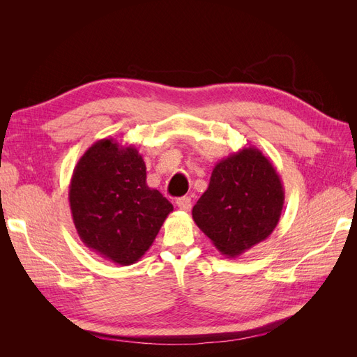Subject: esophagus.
Masks as SVG:
<instances>
[{
	"label": "esophagus",
	"instance_id": "1",
	"mask_svg": "<svg viewBox=\"0 0 357 357\" xmlns=\"http://www.w3.org/2000/svg\"><path fill=\"white\" fill-rule=\"evenodd\" d=\"M176 204H177L178 210H181V211H189V210L192 208V201H190L189 197H181V198H178V199L176 201Z\"/></svg>",
	"mask_w": 357,
	"mask_h": 357
}]
</instances>
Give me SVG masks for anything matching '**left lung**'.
<instances>
[{"label":"left lung","instance_id":"left-lung-1","mask_svg":"<svg viewBox=\"0 0 357 357\" xmlns=\"http://www.w3.org/2000/svg\"><path fill=\"white\" fill-rule=\"evenodd\" d=\"M283 204L273 162L248 146L215 164L192 218L222 255L236 257L273 234Z\"/></svg>","mask_w":357,"mask_h":357}]
</instances>
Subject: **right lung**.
I'll return each mask as SVG.
<instances>
[{
  "label": "right lung",
  "mask_w": 357,
  "mask_h": 357,
  "mask_svg": "<svg viewBox=\"0 0 357 357\" xmlns=\"http://www.w3.org/2000/svg\"><path fill=\"white\" fill-rule=\"evenodd\" d=\"M146 177L137 147L113 138L93 143L71 176L68 201L80 240L121 266L142 259L174 210L159 190L147 186Z\"/></svg>",
  "instance_id": "obj_1"
}]
</instances>
